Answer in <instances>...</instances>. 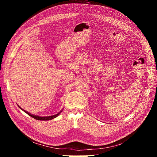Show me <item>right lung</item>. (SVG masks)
<instances>
[{
	"mask_svg": "<svg viewBox=\"0 0 157 157\" xmlns=\"http://www.w3.org/2000/svg\"><path fill=\"white\" fill-rule=\"evenodd\" d=\"M18 107H20L22 111H23L25 113H27V115H29L30 117L35 118V119H36V120H39V121H50V120H52V119H54V118H56L57 117H58L59 115V114L63 111V109H62V110H61V111H59L58 113H57V114H56V115H54L48 116V117H40L39 115H33V114H31V113H29L28 111L24 110V109H23L21 107H20L19 105H18Z\"/></svg>",
	"mask_w": 157,
	"mask_h": 157,
	"instance_id": "obj_1",
	"label": "right lung"
}]
</instances>
